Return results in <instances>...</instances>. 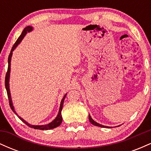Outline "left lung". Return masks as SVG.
I'll use <instances>...</instances> for the list:
<instances>
[{"instance_id":"8db88e82","label":"left lung","mask_w":151,"mask_h":151,"mask_svg":"<svg viewBox=\"0 0 151 151\" xmlns=\"http://www.w3.org/2000/svg\"><path fill=\"white\" fill-rule=\"evenodd\" d=\"M89 120L90 121V123H91V124H93V125H94V126H99V127H102V128H111V127H110V126H106L101 125V124H98L97 122H96V121L93 120L92 118H91V116H90V114H89Z\"/></svg>"}]
</instances>
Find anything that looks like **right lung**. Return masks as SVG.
I'll return each mask as SVG.
<instances>
[{"instance_id":"right-lung-1","label":"right lung","mask_w":151,"mask_h":151,"mask_svg":"<svg viewBox=\"0 0 151 151\" xmlns=\"http://www.w3.org/2000/svg\"><path fill=\"white\" fill-rule=\"evenodd\" d=\"M32 30H33V27H32V26H27V27H26L23 30V31L22 32V33L20 35V37L18 38V40H17V41L15 42L14 45H13V47H12L11 51H10V53L9 55V57H8V72H7L6 75V81H5V85H6V91H7V93H8V99H9V104H10V108H11L12 110H13V111L14 112L15 114H16L17 116H18L19 119H20V120L22 121V122L25 123L26 125L28 126L29 127L33 128V129H35L50 130V129H55V128L58 127V126H59L60 125V124H61V123L62 121V117L61 112H62V107H63L64 101H65V99L66 97V96H67V93H66L65 96H64V97L62 98L61 103H60V109H59L58 116H57L56 118H55V119H54V120L52 121V122H50L47 124H45V125H32V124L27 123L25 120H24V119H22V118L20 117V116H18V114H17V112L15 111V110L14 109V106H13V101H12L11 94H10L9 81H10V62H11V58H12V55H13V52L14 51V50L17 47H18V45L20 44V42H21L22 39H23L24 37H25V36L26 35V34H27V32H31V31H32Z\"/></svg>"}]
</instances>
